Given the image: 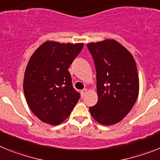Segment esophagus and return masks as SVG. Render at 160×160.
I'll return each mask as SVG.
<instances>
[{
    "label": "esophagus",
    "instance_id": "esophagus-1",
    "mask_svg": "<svg viewBox=\"0 0 160 160\" xmlns=\"http://www.w3.org/2000/svg\"><path fill=\"white\" fill-rule=\"evenodd\" d=\"M87 89L86 88H84L83 90L80 91V94H81V98H84V96H85V94H86V92H87Z\"/></svg>",
    "mask_w": 160,
    "mask_h": 160
}]
</instances>
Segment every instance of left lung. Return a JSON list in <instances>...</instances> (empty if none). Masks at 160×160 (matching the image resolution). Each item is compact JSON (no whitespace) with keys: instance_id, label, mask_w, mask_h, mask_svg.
Segmentation results:
<instances>
[{"instance_id":"8db88e82","label":"left lung","mask_w":160,"mask_h":160,"mask_svg":"<svg viewBox=\"0 0 160 160\" xmlns=\"http://www.w3.org/2000/svg\"><path fill=\"white\" fill-rule=\"evenodd\" d=\"M96 68L98 102L89 107L92 118L103 125L121 121L136 102L139 80L129 51L114 40L87 45Z\"/></svg>"}]
</instances>
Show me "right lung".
Listing matches in <instances>:
<instances>
[{
  "instance_id": "right-lung-1",
  "label": "right lung",
  "mask_w": 160,
  "mask_h": 160,
  "mask_svg": "<svg viewBox=\"0 0 160 160\" xmlns=\"http://www.w3.org/2000/svg\"><path fill=\"white\" fill-rule=\"evenodd\" d=\"M83 46L82 43L47 41L31 57L24 74L23 91L31 111L41 121L59 124L80 99L68 68Z\"/></svg>"
}]
</instances>
